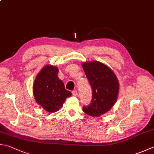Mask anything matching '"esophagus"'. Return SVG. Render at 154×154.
<instances>
[{
	"label": "esophagus",
	"instance_id": "1",
	"mask_svg": "<svg viewBox=\"0 0 154 154\" xmlns=\"http://www.w3.org/2000/svg\"><path fill=\"white\" fill-rule=\"evenodd\" d=\"M72 94H73V96H74V97H77V96H78V92L76 91H72Z\"/></svg>",
	"mask_w": 154,
	"mask_h": 154
}]
</instances>
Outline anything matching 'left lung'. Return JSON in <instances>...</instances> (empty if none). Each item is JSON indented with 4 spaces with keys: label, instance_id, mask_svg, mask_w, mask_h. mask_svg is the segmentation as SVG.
<instances>
[{
    "label": "left lung",
    "instance_id": "8db88e82",
    "mask_svg": "<svg viewBox=\"0 0 154 154\" xmlns=\"http://www.w3.org/2000/svg\"><path fill=\"white\" fill-rule=\"evenodd\" d=\"M82 68L91 86L92 98L83 111L91 117H99L114 105L119 94V82L112 69L98 61L84 62Z\"/></svg>",
    "mask_w": 154,
    "mask_h": 154
}]
</instances>
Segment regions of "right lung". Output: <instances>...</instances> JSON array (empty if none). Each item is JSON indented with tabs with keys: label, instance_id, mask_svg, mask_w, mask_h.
Masks as SVG:
<instances>
[{
	"label": "right lung",
	"instance_id": "right-lung-1",
	"mask_svg": "<svg viewBox=\"0 0 154 154\" xmlns=\"http://www.w3.org/2000/svg\"><path fill=\"white\" fill-rule=\"evenodd\" d=\"M58 68L47 65L43 67L34 80L33 92L37 103L50 112L62 106L66 98L72 93L65 89L64 84L57 76Z\"/></svg>",
	"mask_w": 154,
	"mask_h": 154
}]
</instances>
